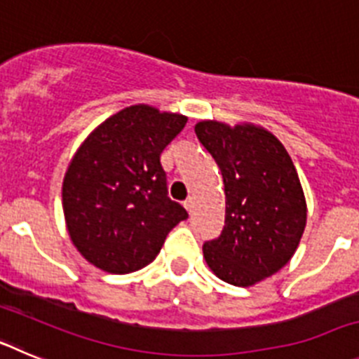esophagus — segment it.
I'll return each instance as SVG.
<instances>
[{
    "label": "esophagus",
    "mask_w": 359,
    "mask_h": 359,
    "mask_svg": "<svg viewBox=\"0 0 359 359\" xmlns=\"http://www.w3.org/2000/svg\"><path fill=\"white\" fill-rule=\"evenodd\" d=\"M183 207L187 208V212H192V208H194V199L192 198H189V199H185V203H183Z\"/></svg>",
    "instance_id": "34e87169"
}]
</instances>
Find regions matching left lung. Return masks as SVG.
I'll use <instances>...</instances> for the list:
<instances>
[{
  "instance_id": "8db88e82",
  "label": "left lung",
  "mask_w": 359,
  "mask_h": 359,
  "mask_svg": "<svg viewBox=\"0 0 359 359\" xmlns=\"http://www.w3.org/2000/svg\"><path fill=\"white\" fill-rule=\"evenodd\" d=\"M199 142L223 174L224 228L203 244L215 277L250 287L282 269L306 230L307 205L293 160L273 133L252 122L201 120Z\"/></svg>"
}]
</instances>
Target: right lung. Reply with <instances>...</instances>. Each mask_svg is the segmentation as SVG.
I'll list each match as a JSON object with an SVG mask.
<instances>
[{
  "label": "right lung",
  "mask_w": 359,
  "mask_h": 359,
  "mask_svg": "<svg viewBox=\"0 0 359 359\" xmlns=\"http://www.w3.org/2000/svg\"><path fill=\"white\" fill-rule=\"evenodd\" d=\"M187 116L149 104L123 107L98 123L72 156L62 180V210L73 246L106 273L151 264L165 237L189 217L167 196L163 149Z\"/></svg>",
  "instance_id": "1"
}]
</instances>
